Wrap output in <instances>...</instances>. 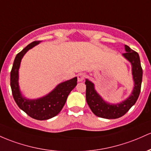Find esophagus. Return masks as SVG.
I'll return each instance as SVG.
<instances>
[{
    "mask_svg": "<svg viewBox=\"0 0 151 151\" xmlns=\"http://www.w3.org/2000/svg\"><path fill=\"white\" fill-rule=\"evenodd\" d=\"M84 79V74H82V73H80L77 75V81L78 82H82Z\"/></svg>",
    "mask_w": 151,
    "mask_h": 151,
    "instance_id": "obj_1",
    "label": "esophagus"
}]
</instances>
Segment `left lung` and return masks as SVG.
I'll return each mask as SVG.
<instances>
[{
  "label": "left lung",
  "instance_id": "obj_1",
  "mask_svg": "<svg viewBox=\"0 0 151 151\" xmlns=\"http://www.w3.org/2000/svg\"><path fill=\"white\" fill-rule=\"evenodd\" d=\"M125 51L122 54L132 65L134 87L130 97L120 103L110 104L106 102L96 92L94 84L86 79V100L89 108L97 117L105 119H116L122 117L135 105L139 97L141 88L143 69L140 64V57L136 51L125 45Z\"/></svg>",
  "mask_w": 151,
  "mask_h": 151
}]
</instances>
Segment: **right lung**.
<instances>
[{"label":"right lung","instance_id":"1","mask_svg":"<svg viewBox=\"0 0 151 151\" xmlns=\"http://www.w3.org/2000/svg\"><path fill=\"white\" fill-rule=\"evenodd\" d=\"M41 41H33L16 55L11 72V87L15 102L19 108L32 118L39 120H48L57 115L64 107L71 91L76 87L77 78L59 84L44 97L36 100H29L22 96L19 85V69L24 54Z\"/></svg>","mask_w":151,"mask_h":151}]
</instances>
